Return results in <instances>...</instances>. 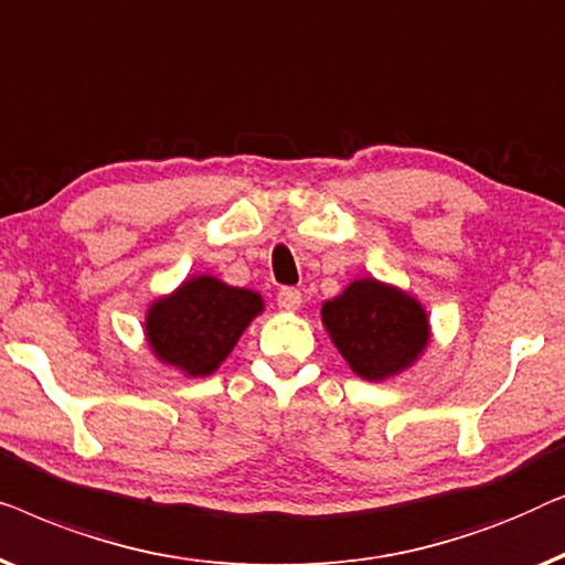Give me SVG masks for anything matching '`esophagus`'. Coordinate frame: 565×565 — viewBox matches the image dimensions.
Instances as JSON below:
<instances>
[{
  "mask_svg": "<svg viewBox=\"0 0 565 565\" xmlns=\"http://www.w3.org/2000/svg\"><path fill=\"white\" fill-rule=\"evenodd\" d=\"M276 305L286 309V312H297L301 307V291L294 289V286H281V289L276 291Z\"/></svg>",
  "mask_w": 565,
  "mask_h": 565,
  "instance_id": "1",
  "label": "esophagus"
}]
</instances>
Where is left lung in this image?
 <instances>
[{
  "instance_id": "obj_1",
  "label": "left lung",
  "mask_w": 565,
  "mask_h": 565,
  "mask_svg": "<svg viewBox=\"0 0 565 565\" xmlns=\"http://www.w3.org/2000/svg\"><path fill=\"white\" fill-rule=\"evenodd\" d=\"M322 322L359 376L381 381L417 359L427 345V317L415 299L373 279L353 281L324 301Z\"/></svg>"
}]
</instances>
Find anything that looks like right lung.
<instances>
[{"mask_svg": "<svg viewBox=\"0 0 565 565\" xmlns=\"http://www.w3.org/2000/svg\"><path fill=\"white\" fill-rule=\"evenodd\" d=\"M260 309L258 294L200 276L150 307L146 335L163 363L206 376L227 359Z\"/></svg>", "mask_w": 565, "mask_h": 565, "instance_id": "obj_1", "label": "right lung"}]
</instances>
